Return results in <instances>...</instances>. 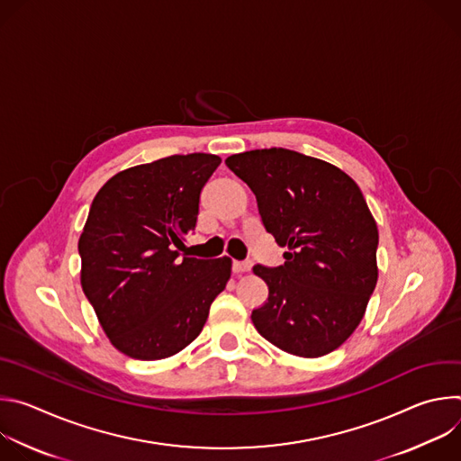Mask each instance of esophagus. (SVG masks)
Listing matches in <instances>:
<instances>
[{
	"mask_svg": "<svg viewBox=\"0 0 461 461\" xmlns=\"http://www.w3.org/2000/svg\"><path fill=\"white\" fill-rule=\"evenodd\" d=\"M249 270H251V262H239V260L233 262V272L235 274H246Z\"/></svg>",
	"mask_w": 461,
	"mask_h": 461,
	"instance_id": "34e87169",
	"label": "esophagus"
}]
</instances>
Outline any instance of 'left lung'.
Segmentation results:
<instances>
[{
    "mask_svg": "<svg viewBox=\"0 0 461 461\" xmlns=\"http://www.w3.org/2000/svg\"><path fill=\"white\" fill-rule=\"evenodd\" d=\"M257 199L285 265L253 267L268 303L257 332L299 357L339 348L359 326L377 283V224L359 185L339 167L297 151L253 149L226 158Z\"/></svg>",
    "mask_w": 461,
    "mask_h": 461,
    "instance_id": "8db88e82",
    "label": "left lung"
}]
</instances>
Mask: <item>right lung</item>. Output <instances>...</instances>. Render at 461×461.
I'll return each instance as SVG.
<instances>
[{
  "label": "right lung",
  "instance_id": "right-lung-1",
  "mask_svg": "<svg viewBox=\"0 0 461 461\" xmlns=\"http://www.w3.org/2000/svg\"><path fill=\"white\" fill-rule=\"evenodd\" d=\"M221 157L173 155L123 169L93 199L78 240L80 283L111 345L157 361L203 332L231 258L180 253L194 230L201 191Z\"/></svg>",
  "mask_w": 461,
  "mask_h": 461
}]
</instances>
